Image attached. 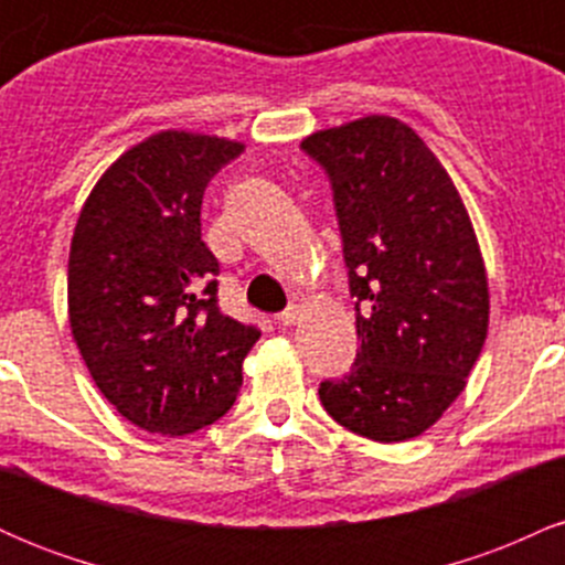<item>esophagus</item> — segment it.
I'll list each match as a JSON object with an SVG mask.
<instances>
[{"label": "esophagus", "mask_w": 565, "mask_h": 565, "mask_svg": "<svg viewBox=\"0 0 565 565\" xmlns=\"http://www.w3.org/2000/svg\"><path fill=\"white\" fill-rule=\"evenodd\" d=\"M302 321V305H289L281 316H278V323L281 327H295V323Z\"/></svg>", "instance_id": "obj_1"}]
</instances>
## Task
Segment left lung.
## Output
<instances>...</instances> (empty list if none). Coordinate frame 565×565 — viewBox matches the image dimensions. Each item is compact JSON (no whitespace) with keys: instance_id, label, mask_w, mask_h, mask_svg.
<instances>
[{"instance_id":"left-lung-1","label":"left lung","mask_w":565,"mask_h":565,"mask_svg":"<svg viewBox=\"0 0 565 565\" xmlns=\"http://www.w3.org/2000/svg\"><path fill=\"white\" fill-rule=\"evenodd\" d=\"M334 191L355 334L329 414L359 436H423L468 385L489 332V278L468 206L425 140L393 116H361L302 140Z\"/></svg>"}]
</instances>
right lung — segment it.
<instances>
[{
  "instance_id": "obj_1",
  "label": "right lung",
  "mask_w": 565,
  "mask_h": 565,
  "mask_svg": "<svg viewBox=\"0 0 565 565\" xmlns=\"http://www.w3.org/2000/svg\"><path fill=\"white\" fill-rule=\"evenodd\" d=\"M244 151L164 129L100 174L68 252V323L97 391L146 433L188 436L223 417L260 340L217 305L220 265L201 242V199Z\"/></svg>"
}]
</instances>
